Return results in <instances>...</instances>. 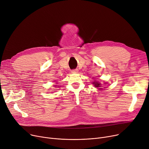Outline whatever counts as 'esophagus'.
<instances>
[{
	"instance_id": "esophagus-1",
	"label": "esophagus",
	"mask_w": 149,
	"mask_h": 149,
	"mask_svg": "<svg viewBox=\"0 0 149 149\" xmlns=\"http://www.w3.org/2000/svg\"><path fill=\"white\" fill-rule=\"evenodd\" d=\"M72 73H78V70L77 69L73 70L72 71Z\"/></svg>"
}]
</instances>
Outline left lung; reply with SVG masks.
<instances>
[{
    "label": "left lung",
    "instance_id": "obj_1",
    "mask_svg": "<svg viewBox=\"0 0 149 149\" xmlns=\"http://www.w3.org/2000/svg\"><path fill=\"white\" fill-rule=\"evenodd\" d=\"M94 85V86H95V87H97H97H100V88H99V89H102V88H101V85L102 84H99L98 82H97V81H94V82L93 83Z\"/></svg>",
    "mask_w": 149,
    "mask_h": 149
}]
</instances>
